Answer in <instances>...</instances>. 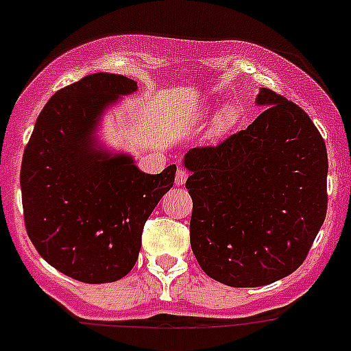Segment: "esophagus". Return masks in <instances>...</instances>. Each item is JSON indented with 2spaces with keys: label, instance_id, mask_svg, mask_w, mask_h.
<instances>
[{
  "label": "esophagus",
  "instance_id": "34e87169",
  "mask_svg": "<svg viewBox=\"0 0 351 351\" xmlns=\"http://www.w3.org/2000/svg\"><path fill=\"white\" fill-rule=\"evenodd\" d=\"M186 178H189V171L183 168H178L176 169V176H175V183L176 185H183V183L186 182Z\"/></svg>",
  "mask_w": 351,
  "mask_h": 351
}]
</instances>
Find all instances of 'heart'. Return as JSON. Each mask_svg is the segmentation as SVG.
Segmentation results:
<instances>
[{
    "label": "heart",
    "instance_id": "1",
    "mask_svg": "<svg viewBox=\"0 0 351 351\" xmlns=\"http://www.w3.org/2000/svg\"><path fill=\"white\" fill-rule=\"evenodd\" d=\"M239 119V110L234 104H225L218 114H216L215 121H213V133L215 135H223L237 123Z\"/></svg>",
    "mask_w": 351,
    "mask_h": 351
}]
</instances>
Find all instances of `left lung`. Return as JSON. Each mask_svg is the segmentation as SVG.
<instances>
[{"label":"left lung","mask_w":351,"mask_h":351,"mask_svg":"<svg viewBox=\"0 0 351 351\" xmlns=\"http://www.w3.org/2000/svg\"><path fill=\"white\" fill-rule=\"evenodd\" d=\"M267 109L183 165L191 245L202 270L232 287L267 286L304 261L326 220L327 150L308 114L261 88Z\"/></svg>","instance_id":"8db88e82"}]
</instances>
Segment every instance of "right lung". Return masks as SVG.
Returning <instances> with one entry per match:
<instances>
[{
  "instance_id": "right-lung-1",
  "label": "right lung",
  "mask_w": 351,
  "mask_h": 351,
  "mask_svg": "<svg viewBox=\"0 0 351 351\" xmlns=\"http://www.w3.org/2000/svg\"><path fill=\"white\" fill-rule=\"evenodd\" d=\"M136 91L119 74H90L48 100L21 168L24 223L41 258L86 284L123 279L135 267L147 218L175 182L176 166L142 173L133 159L98 152V114Z\"/></svg>"
}]
</instances>
